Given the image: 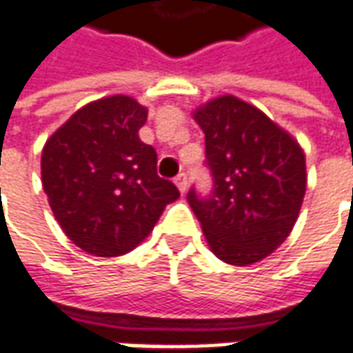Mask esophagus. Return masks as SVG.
<instances>
[{
  "instance_id": "obj_1",
  "label": "esophagus",
  "mask_w": 353,
  "mask_h": 353,
  "mask_svg": "<svg viewBox=\"0 0 353 353\" xmlns=\"http://www.w3.org/2000/svg\"><path fill=\"white\" fill-rule=\"evenodd\" d=\"M176 185L177 189H179V193H185V191H188V176H185V174H179V176L176 177Z\"/></svg>"
}]
</instances>
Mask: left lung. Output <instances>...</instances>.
<instances>
[{
    "label": "left lung",
    "mask_w": 353,
    "mask_h": 353,
    "mask_svg": "<svg viewBox=\"0 0 353 353\" xmlns=\"http://www.w3.org/2000/svg\"><path fill=\"white\" fill-rule=\"evenodd\" d=\"M205 164L213 176L207 197L188 201L213 254L250 265L277 250L297 223L307 189L305 154L289 132L258 107L223 95L199 107Z\"/></svg>",
    "instance_id": "left-lung-1"
}]
</instances>
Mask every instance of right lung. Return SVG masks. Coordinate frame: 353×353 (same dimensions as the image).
<instances>
[{"label":"right lung","instance_id":"1","mask_svg":"<svg viewBox=\"0 0 353 353\" xmlns=\"http://www.w3.org/2000/svg\"><path fill=\"white\" fill-rule=\"evenodd\" d=\"M146 107L128 95L88 103L46 140L43 189L60 228L99 258L123 256L152 232L177 188L156 172L158 156L139 139Z\"/></svg>","mask_w":353,"mask_h":353}]
</instances>
